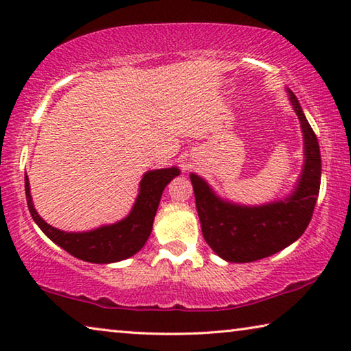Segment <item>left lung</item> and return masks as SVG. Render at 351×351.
I'll return each instance as SVG.
<instances>
[{"instance_id": "1", "label": "left lung", "mask_w": 351, "mask_h": 351, "mask_svg": "<svg viewBox=\"0 0 351 351\" xmlns=\"http://www.w3.org/2000/svg\"><path fill=\"white\" fill-rule=\"evenodd\" d=\"M304 133V170L293 193L261 206H243L219 198L203 178L190 173L201 230L207 245L230 263H249L282 251L305 232L320 189V150L316 134L288 90Z\"/></svg>"}]
</instances>
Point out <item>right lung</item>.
Instances as JSON below:
<instances>
[{
    "instance_id": "add662e5",
    "label": "right lung",
    "mask_w": 351,
    "mask_h": 351,
    "mask_svg": "<svg viewBox=\"0 0 351 351\" xmlns=\"http://www.w3.org/2000/svg\"><path fill=\"white\" fill-rule=\"evenodd\" d=\"M178 175H180L178 167L147 171L139 182L138 198L128 215L114 224L100 226L88 232H64L47 224L35 210L29 178L27 173H25L27 207L34 221L38 224L47 239L74 255L75 258L90 261V263H114V261L132 257L144 247L152 234L153 219L164 189Z\"/></svg>"
}]
</instances>
